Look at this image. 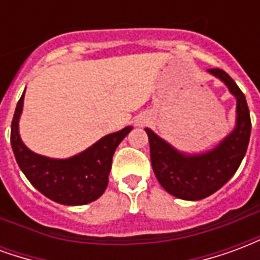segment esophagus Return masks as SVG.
Listing matches in <instances>:
<instances>
[{
  "label": "esophagus",
  "mask_w": 260,
  "mask_h": 260,
  "mask_svg": "<svg viewBox=\"0 0 260 260\" xmlns=\"http://www.w3.org/2000/svg\"><path fill=\"white\" fill-rule=\"evenodd\" d=\"M143 122H145V119H143V118H138V119H136V124H138V125H142V124H143Z\"/></svg>",
  "instance_id": "esophagus-1"
}]
</instances>
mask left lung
Instances as JSON below:
<instances>
[{"instance_id":"1","label":"left lung","mask_w":260,"mask_h":260,"mask_svg":"<svg viewBox=\"0 0 260 260\" xmlns=\"http://www.w3.org/2000/svg\"><path fill=\"white\" fill-rule=\"evenodd\" d=\"M207 72L224 82L237 99V122L229 136L209 152L185 154L152 129H145L156 178L169 193L185 201H201L229 182L245 156L251 136V117L244 93L223 69H207Z\"/></svg>"}]
</instances>
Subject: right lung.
<instances>
[{"label":"right lung","instance_id":"obj_1","mask_svg":"<svg viewBox=\"0 0 260 260\" xmlns=\"http://www.w3.org/2000/svg\"><path fill=\"white\" fill-rule=\"evenodd\" d=\"M22 94L11 125V145L16 163L30 184L48 199L79 206L96 201L108 185L113 154L132 126L106 135L85 152L69 158H50L27 149L19 136V118L23 108Z\"/></svg>","mask_w":260,"mask_h":260}]
</instances>
